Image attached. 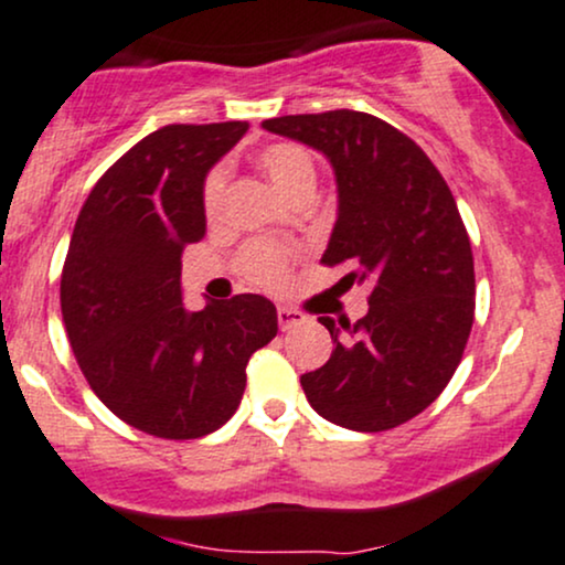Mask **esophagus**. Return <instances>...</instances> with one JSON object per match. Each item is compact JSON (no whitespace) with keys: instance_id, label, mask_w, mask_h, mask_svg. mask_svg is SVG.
Instances as JSON below:
<instances>
[{"instance_id":"obj_1","label":"esophagus","mask_w":565,"mask_h":565,"mask_svg":"<svg viewBox=\"0 0 565 565\" xmlns=\"http://www.w3.org/2000/svg\"><path fill=\"white\" fill-rule=\"evenodd\" d=\"M276 316H278V326H281V331L295 329V326L305 323V312L295 310V308H287V305H281V308L276 310Z\"/></svg>"}]
</instances>
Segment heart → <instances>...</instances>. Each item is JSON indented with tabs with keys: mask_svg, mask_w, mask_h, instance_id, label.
I'll use <instances>...</instances> for the list:
<instances>
[{
	"mask_svg": "<svg viewBox=\"0 0 565 565\" xmlns=\"http://www.w3.org/2000/svg\"><path fill=\"white\" fill-rule=\"evenodd\" d=\"M257 162L268 175L270 183L281 192L284 196L300 192L302 186H312L316 181V162H312V154L302 145H295V141H276V145H268L260 149L257 154ZM223 194H226V168L215 166L213 171L205 175V183H202V207H205L207 217H215L223 207ZM287 265H289V253L284 247H276V244H249L239 257V270L247 281L257 284V287L276 289L281 287L284 278H287Z\"/></svg>",
	"mask_w": 565,
	"mask_h": 565,
	"instance_id": "1",
	"label": "heart"
}]
</instances>
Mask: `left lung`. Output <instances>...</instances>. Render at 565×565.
<instances>
[{
	"label": "left lung",
	"mask_w": 565,
	"mask_h": 565,
	"mask_svg": "<svg viewBox=\"0 0 565 565\" xmlns=\"http://www.w3.org/2000/svg\"><path fill=\"white\" fill-rule=\"evenodd\" d=\"M326 154L339 210L323 265L371 284L355 323L321 316L334 352L300 379L308 403L352 431H386L426 411L463 358L477 308L468 231L455 196L411 136L369 113L263 120Z\"/></svg>",
	"instance_id": "1"
}]
</instances>
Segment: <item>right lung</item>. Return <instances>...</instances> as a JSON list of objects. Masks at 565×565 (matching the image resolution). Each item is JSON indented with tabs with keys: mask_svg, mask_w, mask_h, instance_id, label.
Here are the masks:
<instances>
[{
	"mask_svg": "<svg viewBox=\"0 0 565 565\" xmlns=\"http://www.w3.org/2000/svg\"><path fill=\"white\" fill-rule=\"evenodd\" d=\"M249 124L162 126L94 183L60 278L71 348L120 420L196 439L234 416L247 363L278 331L274 302L236 295L189 312L181 253L205 236L202 183Z\"/></svg>",
	"mask_w": 565,
	"mask_h": 565,
	"instance_id": "1",
	"label": "right lung"
}]
</instances>
